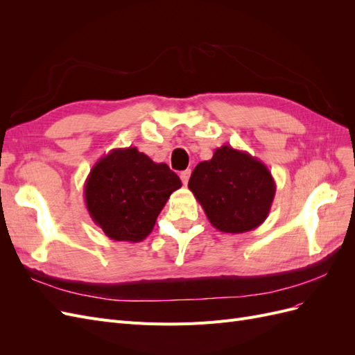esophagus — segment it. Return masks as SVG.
Returning a JSON list of instances; mask_svg holds the SVG:
<instances>
[{
  "mask_svg": "<svg viewBox=\"0 0 355 355\" xmlns=\"http://www.w3.org/2000/svg\"><path fill=\"white\" fill-rule=\"evenodd\" d=\"M189 176H191V170H184L180 173V180H182V184L184 185H187L188 184V180H189Z\"/></svg>",
  "mask_w": 355,
  "mask_h": 355,
  "instance_id": "1",
  "label": "esophagus"
}]
</instances>
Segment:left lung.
<instances>
[{
  "label": "left lung",
  "instance_id": "8db88e82",
  "mask_svg": "<svg viewBox=\"0 0 355 355\" xmlns=\"http://www.w3.org/2000/svg\"><path fill=\"white\" fill-rule=\"evenodd\" d=\"M188 188L214 228L243 234L265 222L277 187L261 159L223 145L214 149L211 159L197 164Z\"/></svg>",
  "mask_w": 355,
  "mask_h": 355
}]
</instances>
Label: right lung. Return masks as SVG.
Returning <instances> with one entry per match:
<instances>
[{"label":"right lung","instance_id":"add662e5","mask_svg":"<svg viewBox=\"0 0 355 355\" xmlns=\"http://www.w3.org/2000/svg\"><path fill=\"white\" fill-rule=\"evenodd\" d=\"M180 187L167 164L154 163L136 146L115 148L92 167L84 200L106 237L139 243L151 234L171 192Z\"/></svg>","mask_w":355,"mask_h":355}]
</instances>
